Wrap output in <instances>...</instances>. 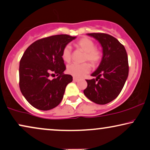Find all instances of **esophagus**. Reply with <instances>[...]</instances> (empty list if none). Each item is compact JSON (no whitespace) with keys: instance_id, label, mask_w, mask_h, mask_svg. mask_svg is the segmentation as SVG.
I'll list each match as a JSON object with an SVG mask.
<instances>
[{"instance_id":"esophagus-1","label":"esophagus","mask_w":150,"mask_h":150,"mask_svg":"<svg viewBox=\"0 0 150 150\" xmlns=\"http://www.w3.org/2000/svg\"><path fill=\"white\" fill-rule=\"evenodd\" d=\"M73 81H74V82H78V81H79V79H77V78H76V77H73Z\"/></svg>"}]
</instances>
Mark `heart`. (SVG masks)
<instances>
[{
	"instance_id": "1",
	"label": "heart",
	"mask_w": 150,
	"mask_h": 150,
	"mask_svg": "<svg viewBox=\"0 0 150 150\" xmlns=\"http://www.w3.org/2000/svg\"><path fill=\"white\" fill-rule=\"evenodd\" d=\"M75 46L85 52V61H88L93 65H96L100 61L102 58L101 52L95 48V44L93 40L88 38H82L75 43ZM71 47L67 45L64 47L62 52L63 61L69 62L71 60ZM90 70V66L88 63L76 64L72 63L68 65L67 71L69 74L76 78H81Z\"/></svg>"
}]
</instances>
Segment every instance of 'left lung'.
Segmentation results:
<instances>
[{"mask_svg": "<svg viewBox=\"0 0 150 150\" xmlns=\"http://www.w3.org/2000/svg\"><path fill=\"white\" fill-rule=\"evenodd\" d=\"M100 43L103 50L101 61L86 80L83 93L87 98L99 105L108 103L117 97L123 88L129 74L127 54L125 47L112 36L103 33L87 34Z\"/></svg>", "mask_w": 150, "mask_h": 150, "instance_id": "1", "label": "left lung"}]
</instances>
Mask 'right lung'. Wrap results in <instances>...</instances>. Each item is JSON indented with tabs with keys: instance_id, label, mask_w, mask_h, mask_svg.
Returning a JSON list of instances; mask_svg holds the SVG:
<instances>
[{
	"instance_id": "1",
	"label": "right lung",
	"mask_w": 150,
	"mask_h": 150,
	"mask_svg": "<svg viewBox=\"0 0 150 150\" xmlns=\"http://www.w3.org/2000/svg\"><path fill=\"white\" fill-rule=\"evenodd\" d=\"M76 38L66 34L47 37L33 42L25 50L19 65V86L34 108L50 110L61 102L66 86L73 80L71 75L63 74L66 67L62 52ZM51 74L59 76L50 80Z\"/></svg>"
}]
</instances>
